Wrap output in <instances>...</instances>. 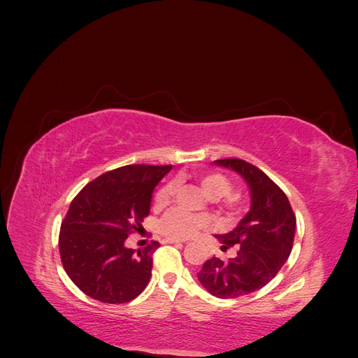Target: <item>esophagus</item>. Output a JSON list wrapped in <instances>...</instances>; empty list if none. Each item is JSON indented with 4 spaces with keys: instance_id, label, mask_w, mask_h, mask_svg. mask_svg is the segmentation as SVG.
Listing matches in <instances>:
<instances>
[{
    "instance_id": "34e87169",
    "label": "esophagus",
    "mask_w": 358,
    "mask_h": 358,
    "mask_svg": "<svg viewBox=\"0 0 358 358\" xmlns=\"http://www.w3.org/2000/svg\"><path fill=\"white\" fill-rule=\"evenodd\" d=\"M161 243H178V245H180V243H183V241H179V239H170V237H166V239H162V241H161Z\"/></svg>"
}]
</instances>
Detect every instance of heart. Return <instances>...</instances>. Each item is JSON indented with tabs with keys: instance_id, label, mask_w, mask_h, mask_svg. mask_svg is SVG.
<instances>
[{
	"instance_id": "b5f03b06",
	"label": "heart",
	"mask_w": 358,
	"mask_h": 358,
	"mask_svg": "<svg viewBox=\"0 0 358 358\" xmlns=\"http://www.w3.org/2000/svg\"><path fill=\"white\" fill-rule=\"evenodd\" d=\"M203 191L209 197L216 199L222 196V208L229 212H234L239 208V197L236 194H230L231 182L221 173L209 171L199 178ZM175 192V183L167 182L162 185L157 194L154 203L158 209L164 208L171 200ZM212 225V218L204 213H191L183 209H173L161 222V231L170 239H189L196 236L200 230L209 229Z\"/></svg>"
}]
</instances>
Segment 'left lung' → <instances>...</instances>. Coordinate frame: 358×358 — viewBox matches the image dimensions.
<instances>
[{"label": "left lung", "mask_w": 358, "mask_h": 358, "mask_svg": "<svg viewBox=\"0 0 358 358\" xmlns=\"http://www.w3.org/2000/svg\"><path fill=\"white\" fill-rule=\"evenodd\" d=\"M215 164L246 180L251 209L233 231L215 236L222 251L237 245V255L229 262L212 257L197 276L212 296L236 299L263 288L282 268L294 242L296 215L285 192L258 167L239 158L216 159Z\"/></svg>", "instance_id": "8db88e82"}]
</instances>
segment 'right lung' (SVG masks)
<instances>
[{
    "mask_svg": "<svg viewBox=\"0 0 358 358\" xmlns=\"http://www.w3.org/2000/svg\"><path fill=\"white\" fill-rule=\"evenodd\" d=\"M171 166L131 164L103 173L85 185L61 224L59 255L69 278L91 299L127 303L142 292L152 273V241L143 249L125 248L142 229L157 183Z\"/></svg>",
    "mask_w": 358,
    "mask_h": 358,
    "instance_id": "1",
    "label": "right lung"
}]
</instances>
